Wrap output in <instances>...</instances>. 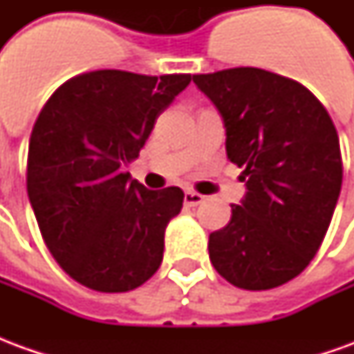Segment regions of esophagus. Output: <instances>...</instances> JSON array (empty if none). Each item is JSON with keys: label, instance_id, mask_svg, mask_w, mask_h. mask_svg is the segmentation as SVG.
<instances>
[{"label": "esophagus", "instance_id": "34e87169", "mask_svg": "<svg viewBox=\"0 0 354 354\" xmlns=\"http://www.w3.org/2000/svg\"><path fill=\"white\" fill-rule=\"evenodd\" d=\"M203 201H205V195H201V193L197 192L184 193V203L187 205V207H197V205H201Z\"/></svg>", "mask_w": 354, "mask_h": 354}]
</instances>
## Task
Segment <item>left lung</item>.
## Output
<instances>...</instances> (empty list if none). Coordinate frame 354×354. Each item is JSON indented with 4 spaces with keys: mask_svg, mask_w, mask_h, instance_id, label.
Masks as SVG:
<instances>
[{
    "mask_svg": "<svg viewBox=\"0 0 354 354\" xmlns=\"http://www.w3.org/2000/svg\"><path fill=\"white\" fill-rule=\"evenodd\" d=\"M220 111L227 159L243 170L245 197L210 233V261L245 290L277 288L322 245L343 180L339 138L317 96L260 68L193 75Z\"/></svg>",
    "mask_w": 354,
    "mask_h": 354,
    "instance_id": "1",
    "label": "left lung"
}]
</instances>
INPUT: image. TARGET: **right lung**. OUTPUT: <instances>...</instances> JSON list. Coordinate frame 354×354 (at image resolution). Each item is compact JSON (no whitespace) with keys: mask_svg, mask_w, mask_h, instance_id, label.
I'll return each mask as SVG.
<instances>
[{"mask_svg":"<svg viewBox=\"0 0 354 354\" xmlns=\"http://www.w3.org/2000/svg\"><path fill=\"white\" fill-rule=\"evenodd\" d=\"M189 73H81L55 91L34 124L28 197L43 241L66 273L98 292H129L159 269L180 187L147 189L124 167Z\"/></svg>","mask_w":354,"mask_h":354,"instance_id":"obj_1","label":"right lung"}]
</instances>
